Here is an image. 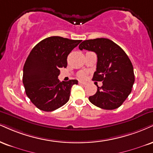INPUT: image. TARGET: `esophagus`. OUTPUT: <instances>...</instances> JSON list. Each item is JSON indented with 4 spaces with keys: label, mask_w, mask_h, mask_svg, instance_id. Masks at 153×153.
I'll return each mask as SVG.
<instances>
[{
    "label": "esophagus",
    "mask_w": 153,
    "mask_h": 153,
    "mask_svg": "<svg viewBox=\"0 0 153 153\" xmlns=\"http://www.w3.org/2000/svg\"><path fill=\"white\" fill-rule=\"evenodd\" d=\"M79 83H80V85H86L88 83L86 82H82V81H80L79 82Z\"/></svg>",
    "instance_id": "1"
}]
</instances>
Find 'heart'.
Returning a JSON list of instances; mask_svg holds the SVG:
<instances>
[{"instance_id": "b5f03b06", "label": "heart", "mask_w": 153, "mask_h": 153, "mask_svg": "<svg viewBox=\"0 0 153 153\" xmlns=\"http://www.w3.org/2000/svg\"><path fill=\"white\" fill-rule=\"evenodd\" d=\"M79 78H80V79H84V78H85V77H86V74L85 73H83V72H81V73H80V74H79Z\"/></svg>"}]
</instances>
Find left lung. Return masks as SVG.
Segmentation results:
<instances>
[{"instance_id": "8db88e82", "label": "left lung", "mask_w": 153, "mask_h": 153, "mask_svg": "<svg viewBox=\"0 0 153 153\" xmlns=\"http://www.w3.org/2000/svg\"><path fill=\"white\" fill-rule=\"evenodd\" d=\"M79 49L96 53V71L93 80L102 81L95 95L89 97L94 105L105 110H114L123 103L132 91L135 82L133 66L125 51L108 38L86 40Z\"/></svg>"}]
</instances>
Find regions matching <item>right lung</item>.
Listing matches in <instances>:
<instances>
[{"label":"right lung","instance_id":"1","mask_svg":"<svg viewBox=\"0 0 153 153\" xmlns=\"http://www.w3.org/2000/svg\"><path fill=\"white\" fill-rule=\"evenodd\" d=\"M60 36L39 42L24 64L23 83L25 93L38 109L51 112L69 100L72 86L77 80L60 82V68L67 67L69 53L81 42Z\"/></svg>","mask_w":153,"mask_h":153}]
</instances>
